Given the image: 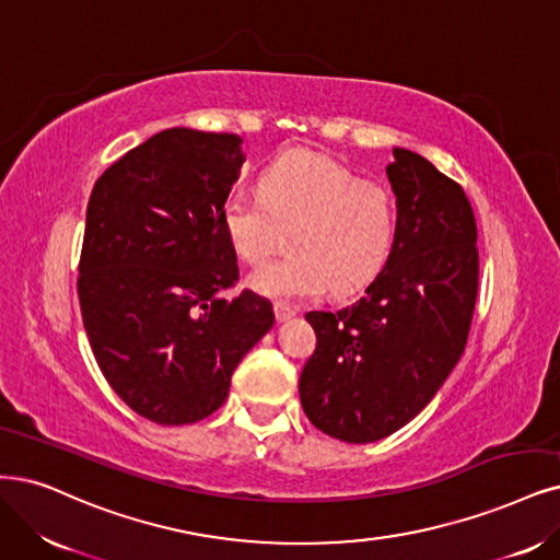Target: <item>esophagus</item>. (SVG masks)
<instances>
[{"label":"esophagus","instance_id":"34e87169","mask_svg":"<svg viewBox=\"0 0 560 560\" xmlns=\"http://www.w3.org/2000/svg\"><path fill=\"white\" fill-rule=\"evenodd\" d=\"M275 316H277L279 323H285V320H291L293 316H298V308L291 306V304L277 302V304H275Z\"/></svg>","mask_w":560,"mask_h":560}]
</instances>
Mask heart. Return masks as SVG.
<instances>
[{
  "instance_id": "obj_1",
  "label": "heart",
  "mask_w": 560,
  "mask_h": 560,
  "mask_svg": "<svg viewBox=\"0 0 560 560\" xmlns=\"http://www.w3.org/2000/svg\"><path fill=\"white\" fill-rule=\"evenodd\" d=\"M219 219L248 265L265 262L295 225V256L256 269L246 283L262 298L298 302L329 285L337 295L353 293L374 277L395 240L397 207L385 186L360 179L341 161L293 150L265 165L258 194L228 196Z\"/></svg>"
}]
</instances>
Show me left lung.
Listing matches in <instances>:
<instances>
[{"label": "left lung", "instance_id": "obj_1", "mask_svg": "<svg viewBox=\"0 0 560 560\" xmlns=\"http://www.w3.org/2000/svg\"><path fill=\"white\" fill-rule=\"evenodd\" d=\"M392 154L397 225L383 269L358 302L304 316L318 343L300 401L343 443L381 441L433 399L464 353L478 298V228L464 189L416 152Z\"/></svg>", "mask_w": 560, "mask_h": 560}]
</instances>
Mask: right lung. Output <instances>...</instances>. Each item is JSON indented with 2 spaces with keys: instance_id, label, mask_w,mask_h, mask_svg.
<instances>
[{
  "instance_id": "obj_1",
  "label": "right lung",
  "mask_w": 560,
  "mask_h": 560,
  "mask_svg": "<svg viewBox=\"0 0 560 560\" xmlns=\"http://www.w3.org/2000/svg\"><path fill=\"white\" fill-rule=\"evenodd\" d=\"M242 163L235 133L165 129L115 161L88 202L78 298L90 346L119 399L163 427L212 416L275 325L265 298H221L240 277L219 214Z\"/></svg>"
}]
</instances>
